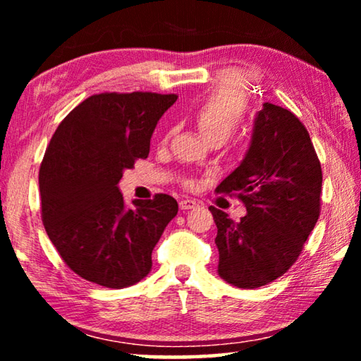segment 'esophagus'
Masks as SVG:
<instances>
[{
    "instance_id": "1",
    "label": "esophagus",
    "mask_w": 361,
    "mask_h": 361,
    "mask_svg": "<svg viewBox=\"0 0 361 361\" xmlns=\"http://www.w3.org/2000/svg\"><path fill=\"white\" fill-rule=\"evenodd\" d=\"M197 205H199V204L195 202V200H192V199H183V200H180V209H181L183 212L195 209V207H197Z\"/></svg>"
}]
</instances>
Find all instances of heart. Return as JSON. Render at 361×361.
<instances>
[{"label": "heart", "instance_id": "heart-1", "mask_svg": "<svg viewBox=\"0 0 361 361\" xmlns=\"http://www.w3.org/2000/svg\"><path fill=\"white\" fill-rule=\"evenodd\" d=\"M247 94L239 76L226 75L194 108V121L209 140H228L237 130L247 111ZM192 181H188L191 186Z\"/></svg>", "mask_w": 361, "mask_h": 361}]
</instances>
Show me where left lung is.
<instances>
[{"label": "left lung", "mask_w": 361, "mask_h": 361, "mask_svg": "<svg viewBox=\"0 0 361 361\" xmlns=\"http://www.w3.org/2000/svg\"><path fill=\"white\" fill-rule=\"evenodd\" d=\"M215 191L237 195L247 207L239 223L210 207L219 277L239 288H259L283 276L322 209V167L302 122L288 109L264 103L245 159Z\"/></svg>", "instance_id": "obj_1"}]
</instances>
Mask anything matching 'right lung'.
<instances>
[{
	"instance_id": "right-lung-1",
	"label": "right lung",
	"mask_w": 361,
	"mask_h": 361,
	"mask_svg": "<svg viewBox=\"0 0 361 361\" xmlns=\"http://www.w3.org/2000/svg\"><path fill=\"white\" fill-rule=\"evenodd\" d=\"M175 94L105 92L71 109L39 169L41 216L49 239L79 277L126 288L151 271L152 248L178 213L169 194L132 200L118 188L126 169L149 154L157 121Z\"/></svg>"
}]
</instances>
